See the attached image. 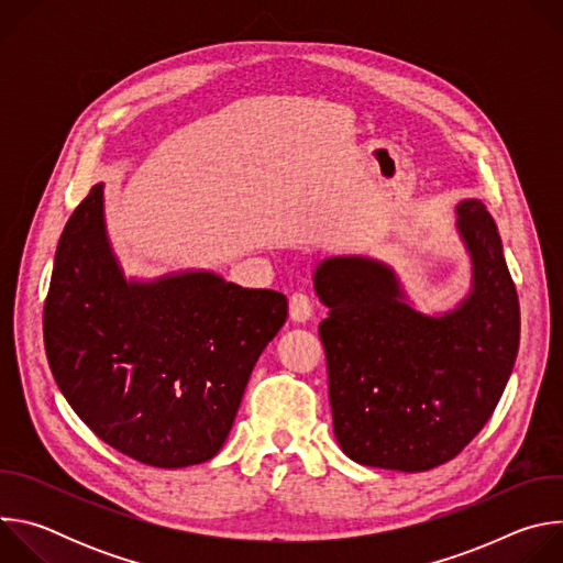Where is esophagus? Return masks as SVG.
<instances>
[{"instance_id": "obj_1", "label": "esophagus", "mask_w": 563, "mask_h": 563, "mask_svg": "<svg viewBox=\"0 0 563 563\" xmlns=\"http://www.w3.org/2000/svg\"><path fill=\"white\" fill-rule=\"evenodd\" d=\"M311 313H313V305H311L309 296L294 294L289 298V318L294 320V323H307Z\"/></svg>"}]
</instances>
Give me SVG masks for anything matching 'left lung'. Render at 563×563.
I'll return each mask as SVG.
<instances>
[{
    "mask_svg": "<svg viewBox=\"0 0 563 563\" xmlns=\"http://www.w3.org/2000/svg\"><path fill=\"white\" fill-rule=\"evenodd\" d=\"M470 287L423 311L398 274L369 256H330L313 289L341 450L356 463L423 472L454 459L493 417L519 352V298L484 202H456Z\"/></svg>",
    "mask_w": 563,
    "mask_h": 563,
    "instance_id": "left-lung-1",
    "label": "left lung"
}]
</instances>
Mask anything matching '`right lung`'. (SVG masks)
I'll return each instance as SVG.
<instances>
[{"label": "right lung", "mask_w": 563, "mask_h": 563, "mask_svg": "<svg viewBox=\"0 0 563 563\" xmlns=\"http://www.w3.org/2000/svg\"><path fill=\"white\" fill-rule=\"evenodd\" d=\"M287 298L209 269L126 276L98 183L68 218L44 305V347L75 415L118 452L187 467L218 454Z\"/></svg>", "instance_id": "add662e5"}]
</instances>
